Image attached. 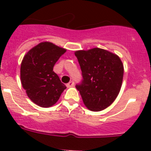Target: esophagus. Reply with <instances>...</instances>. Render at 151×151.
Returning <instances> with one entry per match:
<instances>
[{
	"instance_id": "1",
	"label": "esophagus",
	"mask_w": 151,
	"mask_h": 151,
	"mask_svg": "<svg viewBox=\"0 0 151 151\" xmlns=\"http://www.w3.org/2000/svg\"><path fill=\"white\" fill-rule=\"evenodd\" d=\"M73 85H74V82H73V81H70V82L66 85V86H67L68 88H70V87H73Z\"/></svg>"
}]
</instances>
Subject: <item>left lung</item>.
Wrapping results in <instances>:
<instances>
[{"label":"left lung","instance_id":"obj_1","mask_svg":"<svg viewBox=\"0 0 151 151\" xmlns=\"http://www.w3.org/2000/svg\"><path fill=\"white\" fill-rule=\"evenodd\" d=\"M82 72L81 84L76 85L84 104L101 111L114 103L122 88L124 66L118 55L94 48L74 52Z\"/></svg>","mask_w":151,"mask_h":151}]
</instances>
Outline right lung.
<instances>
[{"label": "right lung", "mask_w": 151, "mask_h": 151, "mask_svg": "<svg viewBox=\"0 0 151 151\" xmlns=\"http://www.w3.org/2000/svg\"><path fill=\"white\" fill-rule=\"evenodd\" d=\"M66 52L51 42H41L32 48L22 59L20 78L27 96L41 107H50L59 100L66 85L53 67Z\"/></svg>", "instance_id": "right-lung-1"}]
</instances>
